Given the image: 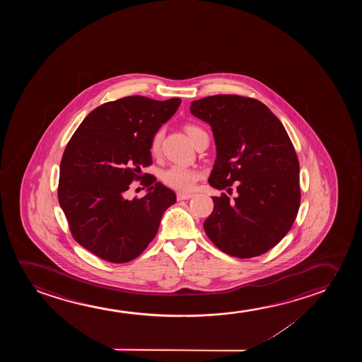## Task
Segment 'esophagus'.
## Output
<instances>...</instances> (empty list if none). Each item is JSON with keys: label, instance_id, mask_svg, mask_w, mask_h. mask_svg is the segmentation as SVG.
<instances>
[{"label": "esophagus", "instance_id": "obj_1", "mask_svg": "<svg viewBox=\"0 0 362 362\" xmlns=\"http://www.w3.org/2000/svg\"><path fill=\"white\" fill-rule=\"evenodd\" d=\"M193 198V194H185V193H178L177 194V199L178 200H188V199Z\"/></svg>", "mask_w": 362, "mask_h": 362}]
</instances>
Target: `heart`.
Returning <instances> with one entry per match:
<instances>
[{
	"label": "heart",
	"instance_id": "b5f03b06",
	"mask_svg": "<svg viewBox=\"0 0 362 362\" xmlns=\"http://www.w3.org/2000/svg\"><path fill=\"white\" fill-rule=\"evenodd\" d=\"M185 131L188 134L189 137L194 141L203 129H200L199 126L195 124H187L185 126ZM162 137H163V131H157L154 134L153 139L151 141V152L152 153H157L160 147V142H162ZM202 177V173L199 169L189 168V167H184V165H172L169 168L165 169L160 174V179L167 187L174 189V190H179V192H190L193 190L195 184L198 182L199 179Z\"/></svg>",
	"mask_w": 362,
	"mask_h": 362
}]
</instances>
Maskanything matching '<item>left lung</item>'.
I'll use <instances>...</instances> for the list:
<instances>
[{
  "label": "left lung",
  "mask_w": 362,
  "mask_h": 362,
  "mask_svg": "<svg viewBox=\"0 0 362 362\" xmlns=\"http://www.w3.org/2000/svg\"><path fill=\"white\" fill-rule=\"evenodd\" d=\"M190 112L210 124L216 159L209 184L231 195L213 197L204 223L211 243L238 258L261 256L292 228L300 205L299 162L287 131L266 105L238 95L195 100Z\"/></svg>",
  "instance_id": "left-lung-1"
}]
</instances>
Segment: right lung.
I'll use <instances>...</instances> for the list:
<instances>
[{"label":"right lung","mask_w":362,"mask_h":362,"mask_svg":"<svg viewBox=\"0 0 362 362\" xmlns=\"http://www.w3.org/2000/svg\"><path fill=\"white\" fill-rule=\"evenodd\" d=\"M178 98L157 101L126 96L93 110L66 144L60 162L58 200L75 241L101 259L139 257L177 200L153 175L141 180L149 193L129 199L141 168L152 164L151 141L179 107Z\"/></svg>","instance_id":"add662e5"}]
</instances>
